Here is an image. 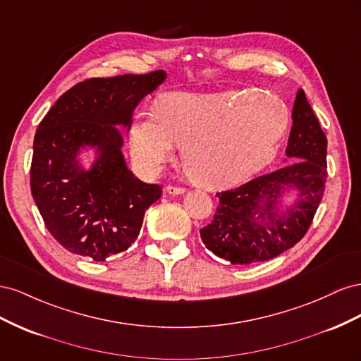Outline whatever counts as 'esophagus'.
<instances>
[{
  "label": "esophagus",
  "instance_id": "obj_1",
  "mask_svg": "<svg viewBox=\"0 0 361 361\" xmlns=\"http://www.w3.org/2000/svg\"><path fill=\"white\" fill-rule=\"evenodd\" d=\"M166 192H168L169 195H183L184 192H186V189L177 188V186H168V188H166Z\"/></svg>",
  "mask_w": 361,
  "mask_h": 361
}]
</instances>
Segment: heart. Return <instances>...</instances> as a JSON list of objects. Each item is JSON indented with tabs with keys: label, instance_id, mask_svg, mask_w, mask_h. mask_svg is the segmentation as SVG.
Wrapping results in <instances>:
<instances>
[{
	"label": "heart",
	"instance_id": "heart-1",
	"mask_svg": "<svg viewBox=\"0 0 361 361\" xmlns=\"http://www.w3.org/2000/svg\"><path fill=\"white\" fill-rule=\"evenodd\" d=\"M289 127V110L269 92L218 94L169 92L156 110H145L130 131V151L139 166L156 173L181 147L189 180L205 189H226L269 164Z\"/></svg>",
	"mask_w": 361,
	"mask_h": 361
}]
</instances>
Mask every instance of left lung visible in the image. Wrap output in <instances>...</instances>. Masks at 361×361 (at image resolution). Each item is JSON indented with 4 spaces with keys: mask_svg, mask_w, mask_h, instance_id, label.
<instances>
[{
    "mask_svg": "<svg viewBox=\"0 0 361 361\" xmlns=\"http://www.w3.org/2000/svg\"><path fill=\"white\" fill-rule=\"evenodd\" d=\"M286 164L243 186L218 193L213 221L200 230L214 255L233 264L271 260L300 242L312 225L326 181V137L298 89Z\"/></svg>",
    "mask_w": 361,
    "mask_h": 361,
    "instance_id": "8db88e82",
    "label": "left lung"
}]
</instances>
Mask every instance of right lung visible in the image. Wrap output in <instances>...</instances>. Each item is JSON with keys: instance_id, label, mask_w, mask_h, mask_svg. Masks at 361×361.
Here are the masks:
<instances>
[{"instance_id": "right-lung-1", "label": "right lung", "mask_w": 361, "mask_h": 361, "mask_svg": "<svg viewBox=\"0 0 361 361\" xmlns=\"http://www.w3.org/2000/svg\"><path fill=\"white\" fill-rule=\"evenodd\" d=\"M166 78L156 71L86 80L39 123L30 188L48 231L69 252L104 262L128 250L160 200V186L128 169L118 127L128 133L139 102Z\"/></svg>"}]
</instances>
